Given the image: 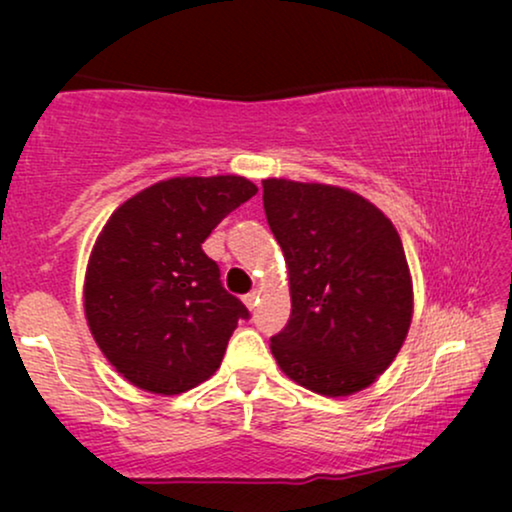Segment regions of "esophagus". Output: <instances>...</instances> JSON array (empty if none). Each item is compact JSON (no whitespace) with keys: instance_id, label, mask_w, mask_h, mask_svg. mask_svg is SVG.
<instances>
[{"instance_id":"esophagus-1","label":"esophagus","mask_w":512,"mask_h":512,"mask_svg":"<svg viewBox=\"0 0 512 512\" xmlns=\"http://www.w3.org/2000/svg\"><path fill=\"white\" fill-rule=\"evenodd\" d=\"M242 300H244V305L249 307V310H254L256 303H258V291H251V293H247V296H244Z\"/></svg>"}]
</instances>
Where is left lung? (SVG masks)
<instances>
[{
    "instance_id": "left-lung-1",
    "label": "left lung",
    "mask_w": 512,
    "mask_h": 512,
    "mask_svg": "<svg viewBox=\"0 0 512 512\" xmlns=\"http://www.w3.org/2000/svg\"><path fill=\"white\" fill-rule=\"evenodd\" d=\"M263 207L291 291L289 324L270 340L277 366L321 396L370 387L412 321V277L394 223L359 193L291 179H263Z\"/></svg>"
}]
</instances>
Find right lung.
Instances as JSON below:
<instances>
[{"label":"right lung","instance_id":"right-lung-1","mask_svg":"<svg viewBox=\"0 0 512 512\" xmlns=\"http://www.w3.org/2000/svg\"><path fill=\"white\" fill-rule=\"evenodd\" d=\"M256 193L237 174L174 177L132 195L104 223L83 310L97 347L130 384L174 396L219 370L249 310L223 289L202 242Z\"/></svg>","mask_w":512,"mask_h":512}]
</instances>
